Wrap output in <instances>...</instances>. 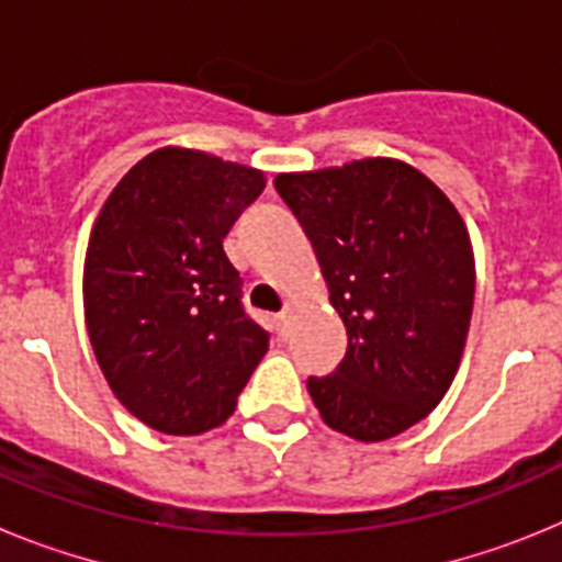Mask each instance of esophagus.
<instances>
[{"label":"esophagus","mask_w":562,"mask_h":562,"mask_svg":"<svg viewBox=\"0 0 562 562\" xmlns=\"http://www.w3.org/2000/svg\"><path fill=\"white\" fill-rule=\"evenodd\" d=\"M290 321H292V304H284V310L278 312V324L286 329V326H290Z\"/></svg>","instance_id":"obj_1"}]
</instances>
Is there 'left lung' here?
<instances>
[{
	"mask_svg": "<svg viewBox=\"0 0 562 562\" xmlns=\"http://www.w3.org/2000/svg\"><path fill=\"white\" fill-rule=\"evenodd\" d=\"M304 227L349 349L310 376L321 419L357 441H385L448 394L473 315L475 258L453 202L419 168L366 157L278 173Z\"/></svg>",
	"mask_w": 562,
	"mask_h": 562,
	"instance_id": "left-lung-1",
	"label": "left lung"
}]
</instances>
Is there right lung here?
<instances>
[{
  "label": "right lung",
  "mask_w": 562,
  "mask_h": 562,
  "mask_svg": "<svg viewBox=\"0 0 562 562\" xmlns=\"http://www.w3.org/2000/svg\"><path fill=\"white\" fill-rule=\"evenodd\" d=\"M265 186L258 168L157 148L114 186L89 233V342L123 408L160 434L220 428L267 355L270 335L241 306L222 247Z\"/></svg>",
  "instance_id": "add662e5"
}]
</instances>
